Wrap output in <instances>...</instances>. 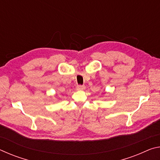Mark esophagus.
I'll list each match as a JSON object with an SVG mask.
<instances>
[{"mask_svg":"<svg viewBox=\"0 0 160 160\" xmlns=\"http://www.w3.org/2000/svg\"><path fill=\"white\" fill-rule=\"evenodd\" d=\"M85 87L84 85H78L77 88H76V90H85Z\"/></svg>","mask_w":160,"mask_h":160,"instance_id":"obj_1","label":"esophagus"}]
</instances>
